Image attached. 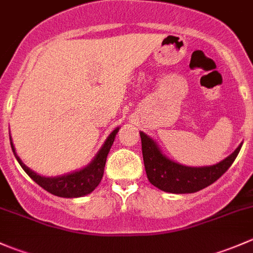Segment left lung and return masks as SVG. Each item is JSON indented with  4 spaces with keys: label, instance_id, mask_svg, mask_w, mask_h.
<instances>
[{
    "label": "left lung",
    "instance_id": "8db88e82",
    "mask_svg": "<svg viewBox=\"0 0 253 253\" xmlns=\"http://www.w3.org/2000/svg\"><path fill=\"white\" fill-rule=\"evenodd\" d=\"M142 139L143 162L147 177L152 185L164 192L193 193L215 182L236 159L242 143L221 162L209 167H186L168 158L157 142L139 132Z\"/></svg>",
    "mask_w": 253,
    "mask_h": 253
}]
</instances>
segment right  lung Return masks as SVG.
Returning <instances> with one entry per match:
<instances>
[{"instance_id": "right-lung-1", "label": "right lung", "mask_w": 253, "mask_h": 253, "mask_svg": "<svg viewBox=\"0 0 253 253\" xmlns=\"http://www.w3.org/2000/svg\"><path fill=\"white\" fill-rule=\"evenodd\" d=\"M120 127H116L114 131L109 134L106 141L101 145L99 152L96 153L95 157L93 158L88 165H85L82 169L76 170V171L68 172V174L53 176V177H46V176H42L33 171L32 169L27 167L24 163L20 160L16 153V148H14L13 142H12L11 136H9V141H11V147L13 150V154L16 157L17 162L22 167V169L29 175V177L33 181L38 183L40 187L46 190L47 192L52 193V195L58 196V197L63 198H77L83 197V196L89 195L95 190L96 186L100 183L101 178L104 175V168H105L106 158H108L109 152L112 143L115 141L117 132H119Z\"/></svg>"}]
</instances>
